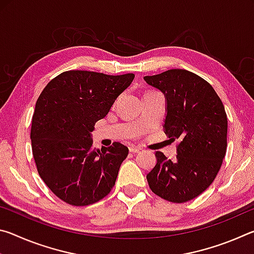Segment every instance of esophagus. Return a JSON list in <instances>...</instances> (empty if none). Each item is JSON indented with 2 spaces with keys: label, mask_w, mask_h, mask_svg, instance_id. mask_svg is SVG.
I'll list each match as a JSON object with an SVG mask.
<instances>
[{
  "label": "esophagus",
  "mask_w": 254,
  "mask_h": 254,
  "mask_svg": "<svg viewBox=\"0 0 254 254\" xmlns=\"http://www.w3.org/2000/svg\"><path fill=\"white\" fill-rule=\"evenodd\" d=\"M128 150H130V152H140L141 151V148H139V147H130L128 148Z\"/></svg>",
  "instance_id": "obj_1"
}]
</instances>
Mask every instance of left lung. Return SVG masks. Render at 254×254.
I'll return each instance as SVG.
<instances>
[{"label":"left lung","mask_w":254,"mask_h":254,"mask_svg":"<svg viewBox=\"0 0 254 254\" xmlns=\"http://www.w3.org/2000/svg\"><path fill=\"white\" fill-rule=\"evenodd\" d=\"M166 98L163 131L178 139L176 160L160 151L147 175L154 194L173 203L200 195L214 182L226 152L227 118L224 105L207 81L194 72L170 69L143 77Z\"/></svg>","instance_id":"1"}]
</instances>
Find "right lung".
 <instances>
[{
	"label": "right lung",
	"instance_id": "1",
	"mask_svg": "<svg viewBox=\"0 0 254 254\" xmlns=\"http://www.w3.org/2000/svg\"><path fill=\"white\" fill-rule=\"evenodd\" d=\"M133 78L69 70L50 80L38 98L30 135L33 158L45 184L67 204H94L114 187L128 149L120 142L94 149L91 132Z\"/></svg>",
	"mask_w": 254,
	"mask_h": 254
}]
</instances>
